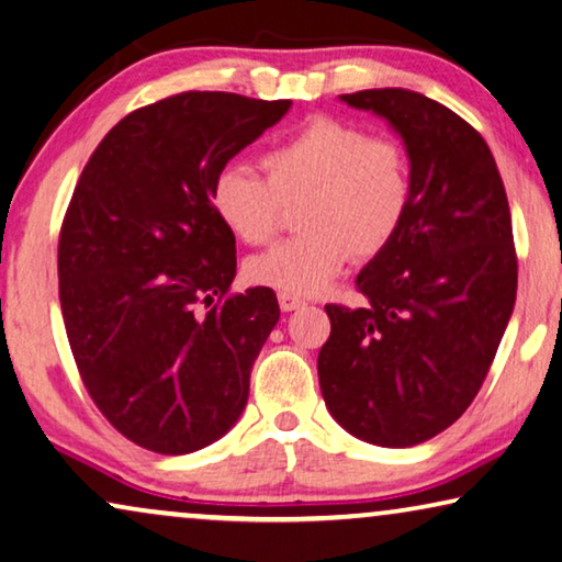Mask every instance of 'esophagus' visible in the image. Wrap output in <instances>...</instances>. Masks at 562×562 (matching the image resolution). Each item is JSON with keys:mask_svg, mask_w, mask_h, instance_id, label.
I'll use <instances>...</instances> for the list:
<instances>
[{"mask_svg": "<svg viewBox=\"0 0 562 562\" xmlns=\"http://www.w3.org/2000/svg\"><path fill=\"white\" fill-rule=\"evenodd\" d=\"M303 305H305L303 297L290 295V292H280V307H282V313H292V310H300Z\"/></svg>", "mask_w": 562, "mask_h": 562, "instance_id": "1", "label": "esophagus"}]
</instances>
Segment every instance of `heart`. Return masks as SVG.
Returning <instances> with one entry per match:
<instances>
[{"label":"heart","instance_id":"obj_1","mask_svg":"<svg viewBox=\"0 0 562 562\" xmlns=\"http://www.w3.org/2000/svg\"><path fill=\"white\" fill-rule=\"evenodd\" d=\"M267 179L224 166L212 183V206L245 245L274 237L284 204H297L305 234L247 259V274L290 295L328 288L356 257L391 245L412 204V164L393 138H371L361 125L313 119L262 156Z\"/></svg>","mask_w":562,"mask_h":562}]
</instances>
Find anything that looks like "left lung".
Returning a JSON list of instances; mask_svg holds the SVG:
<instances>
[{
  "label": "left lung",
  "mask_w": 562,
  "mask_h": 562,
  "mask_svg": "<svg viewBox=\"0 0 562 562\" xmlns=\"http://www.w3.org/2000/svg\"><path fill=\"white\" fill-rule=\"evenodd\" d=\"M386 121L412 164V204L356 288L363 307L325 305L317 356L330 416L356 439L404 449L472 404L517 295V257L495 156L447 105L404 88L340 95Z\"/></svg>",
  "instance_id": "left-lung-1"
}]
</instances>
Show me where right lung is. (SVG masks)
Here are the masks:
<instances>
[{"mask_svg": "<svg viewBox=\"0 0 562 562\" xmlns=\"http://www.w3.org/2000/svg\"><path fill=\"white\" fill-rule=\"evenodd\" d=\"M292 100L171 95L113 125L67 206L57 278L82 383L125 439L189 454L239 422L280 321L270 288L229 295L234 234L212 183Z\"/></svg>", "mask_w": 562, "mask_h": 562, "instance_id": "1", "label": "right lung"}]
</instances>
